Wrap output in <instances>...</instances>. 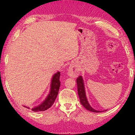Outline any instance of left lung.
I'll return each instance as SVG.
<instances>
[{"label": "left lung", "instance_id": "left-lung-1", "mask_svg": "<svg viewBox=\"0 0 135 135\" xmlns=\"http://www.w3.org/2000/svg\"><path fill=\"white\" fill-rule=\"evenodd\" d=\"M60 75V72L59 71H57V73L53 75L51 79V89H50V92L48 95L47 96V97L46 98V99L42 104L32 108V111L35 112L45 111L52 107V105L54 103L55 100L56 99L59 92V89L61 84L60 81H59ZM23 107L29 108V107L25 105Z\"/></svg>", "mask_w": 135, "mask_h": 135}]
</instances>
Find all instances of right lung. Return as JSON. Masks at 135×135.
<instances>
[{
    "mask_svg": "<svg viewBox=\"0 0 135 135\" xmlns=\"http://www.w3.org/2000/svg\"><path fill=\"white\" fill-rule=\"evenodd\" d=\"M77 84V91H78V95L79 97L80 100L81 105L84 106V108L88 109L89 111L92 112H95V113H100V111H96L94 109H93L91 106L89 104L88 99L86 98L85 90H84V86L83 78L81 76H79L76 80ZM102 112V111H101ZM103 112V111H102Z\"/></svg>",
    "mask_w": 135,
    "mask_h": 135,
    "instance_id": "add662e5",
    "label": "right lung"
}]
</instances>
